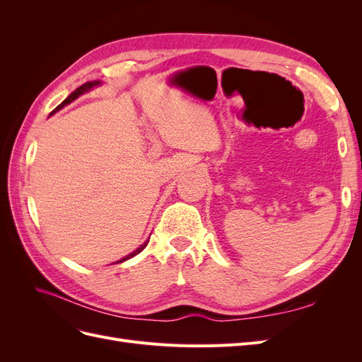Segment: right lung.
I'll return each instance as SVG.
<instances>
[{"label":"right lung","instance_id":"right-lung-1","mask_svg":"<svg viewBox=\"0 0 362 362\" xmlns=\"http://www.w3.org/2000/svg\"><path fill=\"white\" fill-rule=\"evenodd\" d=\"M96 84H100V81H89V83H84L83 86H80V87H78V89H76V90H74V92H72V93H71V95H69V96L66 98V100H64V101H63V103H62V104H60L59 107H56V108H54V110H52V113H54V112H59V110H60V108H62L63 105H66V104L72 103V101L75 100V98H78V96H80V95H83L84 92H87V90H90V89H92V87H93V86H96ZM52 113H51V115H52ZM148 242H149V240H148ZM148 242H145V243H144V245H141V246H140L139 249H136V250L133 252V254H129V255H128V257H125L124 259H120V261H116V262H122V261H125V259H129V258H133L134 255L140 254V252H141V250H144V249L146 247Z\"/></svg>","mask_w":362,"mask_h":362}]
</instances>
